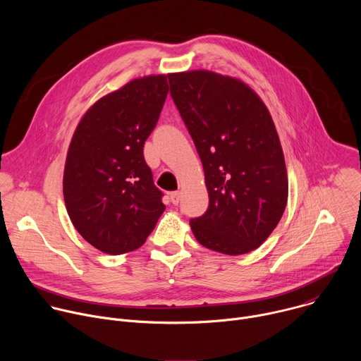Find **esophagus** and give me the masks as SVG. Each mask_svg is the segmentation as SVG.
<instances>
[{
    "label": "esophagus",
    "mask_w": 361,
    "mask_h": 361,
    "mask_svg": "<svg viewBox=\"0 0 361 361\" xmlns=\"http://www.w3.org/2000/svg\"><path fill=\"white\" fill-rule=\"evenodd\" d=\"M170 200H171V202H173L174 205H177V204L180 202V200H181V192H180V191H173V192H170Z\"/></svg>",
    "instance_id": "34e87169"
}]
</instances>
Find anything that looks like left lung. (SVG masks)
<instances>
[{
	"label": "left lung",
	"instance_id": "1",
	"mask_svg": "<svg viewBox=\"0 0 361 361\" xmlns=\"http://www.w3.org/2000/svg\"><path fill=\"white\" fill-rule=\"evenodd\" d=\"M169 80L210 197L207 212L190 220L192 234L223 254L250 252L277 227L288 197L284 154L270 111L238 78L192 70Z\"/></svg>",
	"mask_w": 361,
	"mask_h": 361
}]
</instances>
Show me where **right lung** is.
<instances>
[{
	"label": "right lung",
	"mask_w": 361,
	"mask_h": 361,
	"mask_svg": "<svg viewBox=\"0 0 361 361\" xmlns=\"http://www.w3.org/2000/svg\"><path fill=\"white\" fill-rule=\"evenodd\" d=\"M167 75H145L101 97L80 120L64 167L67 213L81 237L111 255L140 248L166 205L142 147L169 94Z\"/></svg>",
	"instance_id": "1"
}]
</instances>
